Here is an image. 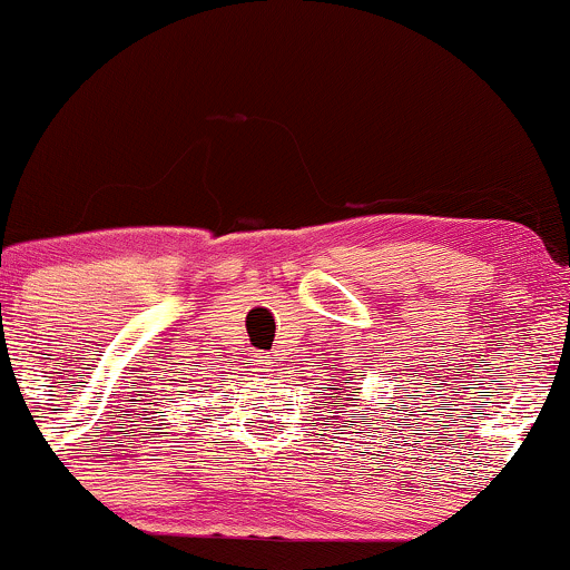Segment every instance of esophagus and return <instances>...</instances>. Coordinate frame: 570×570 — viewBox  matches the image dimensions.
Wrapping results in <instances>:
<instances>
[{
	"label": "esophagus",
	"mask_w": 570,
	"mask_h": 570,
	"mask_svg": "<svg viewBox=\"0 0 570 570\" xmlns=\"http://www.w3.org/2000/svg\"><path fill=\"white\" fill-rule=\"evenodd\" d=\"M255 361H258V371H266V374H268V371H274V368H272V366H274L272 355L261 353V355H255Z\"/></svg>",
	"instance_id": "34e87169"
}]
</instances>
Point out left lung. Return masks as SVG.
Instances as JSON below:
<instances>
[{"instance_id":"1","label":"left lung","mask_w":570,"mask_h":570,"mask_svg":"<svg viewBox=\"0 0 570 570\" xmlns=\"http://www.w3.org/2000/svg\"><path fill=\"white\" fill-rule=\"evenodd\" d=\"M357 390H361V387H357ZM328 399H331V401H350V404H357V399H344V387H342V385L331 387ZM331 401H325V404H331Z\"/></svg>"}]
</instances>
